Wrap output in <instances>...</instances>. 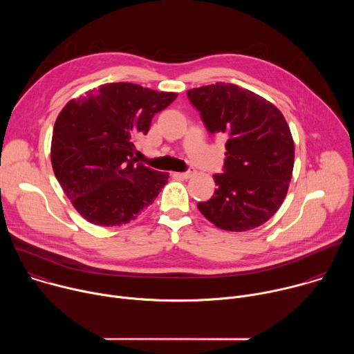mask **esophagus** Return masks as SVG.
Here are the masks:
<instances>
[{"instance_id": "34e87169", "label": "esophagus", "mask_w": 354, "mask_h": 354, "mask_svg": "<svg viewBox=\"0 0 354 354\" xmlns=\"http://www.w3.org/2000/svg\"><path fill=\"white\" fill-rule=\"evenodd\" d=\"M193 175H194V171H193V169H190V171H187V172H176V174H175V176L183 178V179H189V178H192Z\"/></svg>"}]
</instances>
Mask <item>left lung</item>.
I'll list each match as a JSON object with an SVG mask.
<instances>
[{
  "label": "left lung",
  "instance_id": "8db88e82",
  "mask_svg": "<svg viewBox=\"0 0 354 354\" xmlns=\"http://www.w3.org/2000/svg\"><path fill=\"white\" fill-rule=\"evenodd\" d=\"M212 134H225L224 174L200 213L225 231L265 224L286 198L294 168V140L283 113L265 97L234 84L187 91Z\"/></svg>",
  "mask_w": 354,
  "mask_h": 354
}]
</instances>
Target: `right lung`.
<instances>
[{
  "label": "right lung",
  "mask_w": 354,
  "mask_h": 354,
  "mask_svg": "<svg viewBox=\"0 0 354 354\" xmlns=\"http://www.w3.org/2000/svg\"><path fill=\"white\" fill-rule=\"evenodd\" d=\"M131 82L88 91L62 109L52 137L55 175L74 209L100 227L123 225L154 203L169 174L133 157L156 113L176 99Z\"/></svg>",
  "instance_id": "add662e5"
}]
</instances>
